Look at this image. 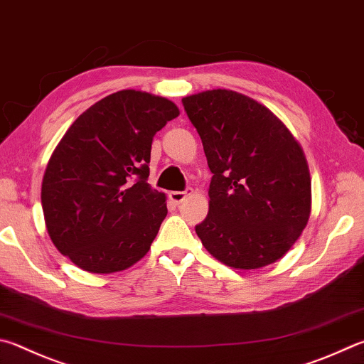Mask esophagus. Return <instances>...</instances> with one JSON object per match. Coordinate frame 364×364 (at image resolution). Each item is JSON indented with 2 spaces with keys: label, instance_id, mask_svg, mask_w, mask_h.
Masks as SVG:
<instances>
[{
  "label": "esophagus",
  "instance_id": "34e87169",
  "mask_svg": "<svg viewBox=\"0 0 364 364\" xmlns=\"http://www.w3.org/2000/svg\"><path fill=\"white\" fill-rule=\"evenodd\" d=\"M189 194H191V189L189 191H173V193L168 194V197L175 205H180L181 202H184V199H186Z\"/></svg>",
  "mask_w": 364,
  "mask_h": 364
}]
</instances>
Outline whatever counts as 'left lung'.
Segmentation results:
<instances>
[{
	"instance_id": "8db88e82",
	"label": "left lung",
	"mask_w": 364,
	"mask_h": 364,
	"mask_svg": "<svg viewBox=\"0 0 364 364\" xmlns=\"http://www.w3.org/2000/svg\"><path fill=\"white\" fill-rule=\"evenodd\" d=\"M181 102L213 173L208 215L196 226L202 245L234 269L279 261L310 216L301 144L272 111L239 92L205 90Z\"/></svg>"
}]
</instances>
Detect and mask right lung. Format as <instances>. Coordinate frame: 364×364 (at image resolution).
<instances>
[{
	"instance_id": "1",
	"label": "right lung",
	"mask_w": 364,
	"mask_h": 364,
	"mask_svg": "<svg viewBox=\"0 0 364 364\" xmlns=\"http://www.w3.org/2000/svg\"><path fill=\"white\" fill-rule=\"evenodd\" d=\"M180 114L173 102L119 90L79 116L52 153L41 203L50 240L92 274H113L148 253L167 216L148 184L156 132Z\"/></svg>"
}]
</instances>
